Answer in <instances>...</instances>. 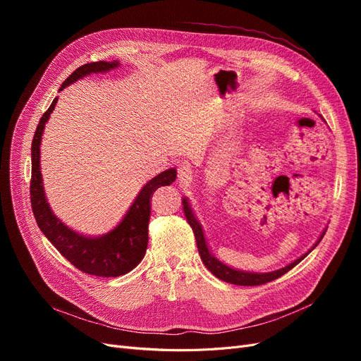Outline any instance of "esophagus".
<instances>
[{
	"instance_id": "34e87169",
	"label": "esophagus",
	"mask_w": 361,
	"mask_h": 361,
	"mask_svg": "<svg viewBox=\"0 0 361 361\" xmlns=\"http://www.w3.org/2000/svg\"><path fill=\"white\" fill-rule=\"evenodd\" d=\"M177 176H178V180L181 183H190L193 180V171H192L190 165H188V164L178 165Z\"/></svg>"
}]
</instances>
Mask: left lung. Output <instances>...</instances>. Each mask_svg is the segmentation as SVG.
<instances>
[{
    "label": "left lung",
    "instance_id": "obj_1",
    "mask_svg": "<svg viewBox=\"0 0 361 361\" xmlns=\"http://www.w3.org/2000/svg\"><path fill=\"white\" fill-rule=\"evenodd\" d=\"M183 204H184V214H185V218H187V222L190 224L192 230L195 233V237H196V243H197V250H199V255H200V259L203 262L204 267L209 269L216 278L225 281V282H230V283H235V286H247V287H253V286H262V283H267V282H271L279 276H282L283 274H287L288 271H291L295 264H298L302 259L306 257V255L294 260L293 263H290L288 267L282 268L279 271H275V272H269V274H252V272H243V271H237V269H233L230 267H226V264L221 263L218 259H215L209 249H207L206 245V241H204V237H203V231H202V226L200 224L197 222V219L195 218L190 206H188L187 200L184 199L183 200ZM325 233L320 235L319 241L324 238ZM319 241L314 244V247L319 244ZM313 247V249H314Z\"/></svg>",
    "mask_w": 361,
    "mask_h": 361
}]
</instances>
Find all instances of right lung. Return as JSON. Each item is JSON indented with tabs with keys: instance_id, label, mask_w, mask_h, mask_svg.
Instances as JSON below:
<instances>
[{
	"instance_id": "obj_1",
	"label": "right lung",
	"mask_w": 361,
	"mask_h": 361,
	"mask_svg": "<svg viewBox=\"0 0 361 361\" xmlns=\"http://www.w3.org/2000/svg\"><path fill=\"white\" fill-rule=\"evenodd\" d=\"M117 66V61H98L83 64L68 75L61 85L60 90L83 78V75H87L90 73L108 71ZM56 101H59V98H55L49 108L44 112L32 140L30 203L35 219L37 222V226H39L45 237L52 243L54 247L79 271L94 276H121L131 269H135L145 257L149 238L147 226L150 219L152 195L155 193L157 188L173 184L177 173L174 168H171L158 174L155 178H152L142 188L121 224L109 234L99 238H90L71 231L59 218L52 215L44 195L42 176L39 169V146L42 133L45 123L49 118V114L55 108Z\"/></svg>"
}]
</instances>
